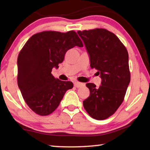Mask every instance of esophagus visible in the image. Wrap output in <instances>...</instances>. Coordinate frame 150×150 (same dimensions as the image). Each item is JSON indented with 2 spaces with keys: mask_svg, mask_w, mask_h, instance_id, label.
Instances as JSON below:
<instances>
[{
  "mask_svg": "<svg viewBox=\"0 0 150 150\" xmlns=\"http://www.w3.org/2000/svg\"><path fill=\"white\" fill-rule=\"evenodd\" d=\"M74 86L77 88H79V87H83V86H84V84H83V83H82L75 81V82H74Z\"/></svg>",
  "mask_w": 150,
  "mask_h": 150,
  "instance_id": "obj_1",
  "label": "esophagus"
}]
</instances>
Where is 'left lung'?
Listing matches in <instances>:
<instances>
[{
    "label": "left lung",
    "instance_id": "obj_1",
    "mask_svg": "<svg viewBox=\"0 0 150 150\" xmlns=\"http://www.w3.org/2000/svg\"><path fill=\"white\" fill-rule=\"evenodd\" d=\"M89 55L91 67L98 70L102 79L96 87L87 83L90 95L83 106L91 117L105 120L123 102L130 81L128 54L118 38L108 30L96 28L78 31Z\"/></svg>",
    "mask_w": 150,
    "mask_h": 150
}]
</instances>
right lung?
I'll use <instances>...</instances> for the list:
<instances>
[{
	"label": "right lung",
	"instance_id": "obj_1",
	"mask_svg": "<svg viewBox=\"0 0 150 150\" xmlns=\"http://www.w3.org/2000/svg\"><path fill=\"white\" fill-rule=\"evenodd\" d=\"M75 46L83 47L75 32L44 31L33 35L19 53L17 59L18 85L25 102L40 116L52 113L66 91L73 87L71 81L55 79L52 74L65 55Z\"/></svg>",
	"mask_w": 150,
	"mask_h": 150
}]
</instances>
